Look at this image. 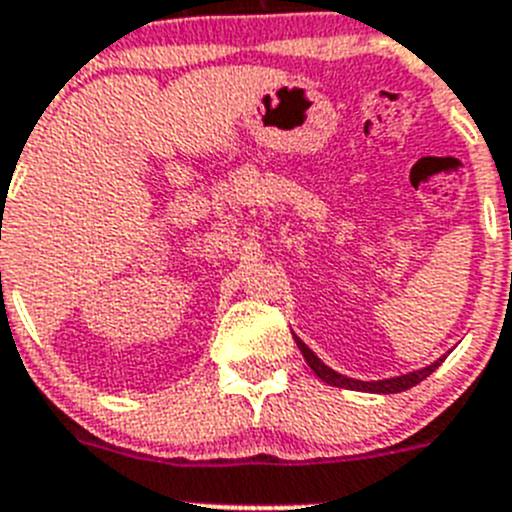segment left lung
<instances>
[{"label":"left lung","instance_id":"obj_1","mask_svg":"<svg viewBox=\"0 0 512 512\" xmlns=\"http://www.w3.org/2000/svg\"><path fill=\"white\" fill-rule=\"evenodd\" d=\"M297 346H300L302 356H305L307 366H310L312 372L318 374L323 382L333 384V387H346V390H361V392H377V395H395V392H405L410 390V387H415L418 382H423L428 374H433L438 369V364H441L443 359H438L436 364L425 366V369H418V372H410V374H402V377H392V379H379V382H359V379H348L343 377V374L333 372L330 366H325L323 361L318 359V356L312 354L310 348L305 346V343L300 341V338L295 336Z\"/></svg>","mask_w":512,"mask_h":512}]
</instances>
